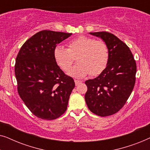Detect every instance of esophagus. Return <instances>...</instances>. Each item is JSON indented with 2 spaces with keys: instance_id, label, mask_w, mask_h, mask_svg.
<instances>
[{
  "instance_id": "esophagus-1",
  "label": "esophagus",
  "mask_w": 150,
  "mask_h": 150,
  "mask_svg": "<svg viewBox=\"0 0 150 150\" xmlns=\"http://www.w3.org/2000/svg\"><path fill=\"white\" fill-rule=\"evenodd\" d=\"M74 82H75V85H79L80 84L82 83V81H78V80H74Z\"/></svg>"
}]
</instances>
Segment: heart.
Wrapping results in <instances>:
<instances>
[{
	"label": "heart",
	"mask_w": 150,
	"mask_h": 150,
	"mask_svg": "<svg viewBox=\"0 0 150 150\" xmlns=\"http://www.w3.org/2000/svg\"><path fill=\"white\" fill-rule=\"evenodd\" d=\"M76 57L79 63L69 71L68 74L78 79H82L89 74L96 76L100 75L107 66L109 50L104 41L96 40L85 35L69 42L67 49L57 46L54 50L55 62L65 71H69Z\"/></svg>",
	"instance_id": "1"
}]
</instances>
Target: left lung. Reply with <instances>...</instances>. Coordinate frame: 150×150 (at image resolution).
<instances>
[{"label": "left lung", "instance_id": "1", "mask_svg": "<svg viewBox=\"0 0 150 150\" xmlns=\"http://www.w3.org/2000/svg\"><path fill=\"white\" fill-rule=\"evenodd\" d=\"M90 34L106 43L109 60L98 77L85 81V102L93 113L100 117L112 115L124 106L134 89L136 61L129 47L113 34L106 31Z\"/></svg>", "mask_w": 150, "mask_h": 150}]
</instances>
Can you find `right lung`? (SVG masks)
<instances>
[{
	"label": "right lung",
	"instance_id": "obj_1",
	"mask_svg": "<svg viewBox=\"0 0 150 150\" xmlns=\"http://www.w3.org/2000/svg\"><path fill=\"white\" fill-rule=\"evenodd\" d=\"M71 33L44 30L22 45L16 59L18 92L34 115L53 120L67 110L69 96L75 87L54 59L57 44Z\"/></svg>",
	"mask_w": 150,
	"mask_h": 150
}]
</instances>
